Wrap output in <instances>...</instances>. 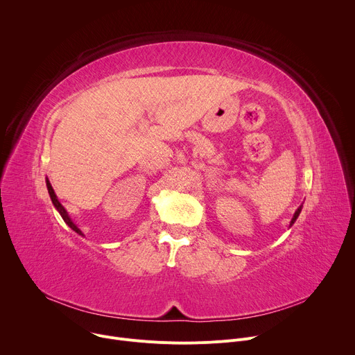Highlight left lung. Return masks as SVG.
I'll return each mask as SVG.
<instances>
[{"label":"left lung","instance_id":"left-lung-1","mask_svg":"<svg viewBox=\"0 0 355 355\" xmlns=\"http://www.w3.org/2000/svg\"><path fill=\"white\" fill-rule=\"evenodd\" d=\"M302 208H303V204H302V205H300V207H299V208H297V209H296V211H295V214H293V218H292V219H291V223H289V227H291V226H292V225H293V223H295V222H296V219H297V216H299V214H300V211H302Z\"/></svg>","mask_w":355,"mask_h":355}]
</instances>
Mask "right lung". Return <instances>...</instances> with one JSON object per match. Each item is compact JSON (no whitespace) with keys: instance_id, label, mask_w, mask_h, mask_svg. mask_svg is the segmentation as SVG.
Listing matches in <instances>:
<instances>
[{"instance_id":"1","label":"right lung","mask_w":355,"mask_h":355,"mask_svg":"<svg viewBox=\"0 0 355 355\" xmlns=\"http://www.w3.org/2000/svg\"><path fill=\"white\" fill-rule=\"evenodd\" d=\"M46 187H47V191H49V195H50V199H52V202H53V205H55V208L58 209V212L60 214V216L63 218V220L66 222V225L67 226H70L71 227V230H74L77 234H80V236H83L84 237V233L81 232V229L73 222V219L70 218V215H69V212L64 209V207L60 204L59 202V199H58V195L55 193V189H53V187H52V184H50V181L47 180V177H46Z\"/></svg>"}]
</instances>
